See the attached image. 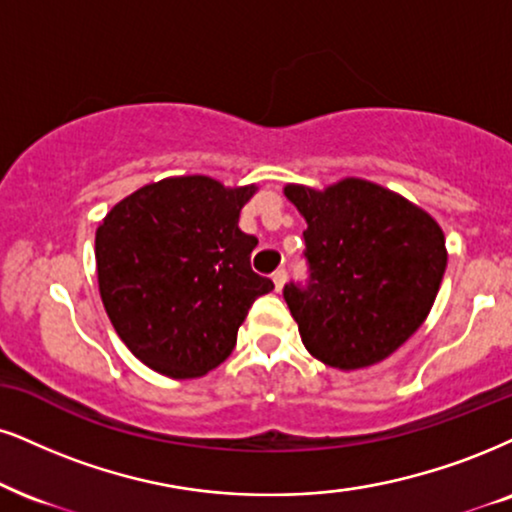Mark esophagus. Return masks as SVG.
<instances>
[{
	"instance_id": "34e87169",
	"label": "esophagus",
	"mask_w": 512,
	"mask_h": 512,
	"mask_svg": "<svg viewBox=\"0 0 512 512\" xmlns=\"http://www.w3.org/2000/svg\"><path fill=\"white\" fill-rule=\"evenodd\" d=\"M273 282H275V292H282V287H285L287 282L285 270H277V273H273Z\"/></svg>"
}]
</instances>
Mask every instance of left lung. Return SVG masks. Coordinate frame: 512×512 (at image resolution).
Returning <instances> with one entry per match:
<instances>
[{
    "mask_svg": "<svg viewBox=\"0 0 512 512\" xmlns=\"http://www.w3.org/2000/svg\"><path fill=\"white\" fill-rule=\"evenodd\" d=\"M306 220L311 280L285 301L313 358L361 370L391 356L430 315L449 251L425 208L363 178L285 185Z\"/></svg>",
    "mask_w": 512,
    "mask_h": 512,
    "instance_id": "left-lung-1",
    "label": "left lung"
}]
</instances>
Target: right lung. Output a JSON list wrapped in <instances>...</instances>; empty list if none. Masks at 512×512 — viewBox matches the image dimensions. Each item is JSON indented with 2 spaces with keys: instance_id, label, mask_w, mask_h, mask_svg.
<instances>
[{
  "instance_id": "right-lung-1",
  "label": "right lung",
  "mask_w": 512,
  "mask_h": 512,
  "mask_svg": "<svg viewBox=\"0 0 512 512\" xmlns=\"http://www.w3.org/2000/svg\"><path fill=\"white\" fill-rule=\"evenodd\" d=\"M256 185L208 175L149 182L118 201L94 235L102 304L144 365L175 380L218 368L268 277L251 270L258 239L239 230Z\"/></svg>"
}]
</instances>
